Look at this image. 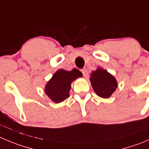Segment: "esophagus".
<instances>
[{
  "instance_id": "obj_1",
  "label": "esophagus",
  "mask_w": 149,
  "mask_h": 149,
  "mask_svg": "<svg viewBox=\"0 0 149 149\" xmlns=\"http://www.w3.org/2000/svg\"><path fill=\"white\" fill-rule=\"evenodd\" d=\"M82 73H83V76H84L85 77H87L88 75V70L86 69H83L81 70Z\"/></svg>"
}]
</instances>
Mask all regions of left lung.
I'll return each instance as SVG.
<instances>
[{"label": "left lung", "instance_id": "left-lung-1", "mask_svg": "<svg viewBox=\"0 0 149 149\" xmlns=\"http://www.w3.org/2000/svg\"><path fill=\"white\" fill-rule=\"evenodd\" d=\"M90 81L94 91L99 97L108 98L117 88V81L107 71L99 68L91 74Z\"/></svg>", "mask_w": 149, "mask_h": 149}]
</instances>
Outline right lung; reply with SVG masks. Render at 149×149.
<instances>
[{"label": "right lung", "mask_w": 149, "mask_h": 149, "mask_svg": "<svg viewBox=\"0 0 149 149\" xmlns=\"http://www.w3.org/2000/svg\"><path fill=\"white\" fill-rule=\"evenodd\" d=\"M82 76L83 74L77 69H72L70 72L59 69L47 83L45 89V93L54 102H63L69 97L72 82Z\"/></svg>", "instance_id": "obj_1"}]
</instances>
